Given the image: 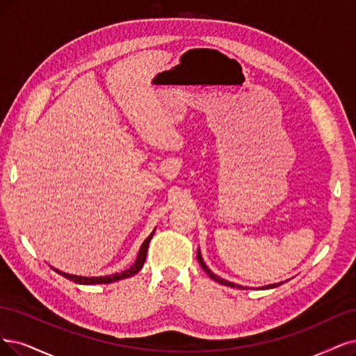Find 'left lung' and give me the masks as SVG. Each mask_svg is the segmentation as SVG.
<instances>
[{
    "label": "left lung",
    "instance_id": "1",
    "mask_svg": "<svg viewBox=\"0 0 356 356\" xmlns=\"http://www.w3.org/2000/svg\"><path fill=\"white\" fill-rule=\"evenodd\" d=\"M196 258H198V261H200V264H201V267L204 268V271L209 275V277H211L213 280H216L217 283H221V284H225V286H230V287H242V286H239V284H234V283H232V282H227V280H225V279H221V277H218V275H216L211 270H209L208 267H207V264L204 262V259H202V257H201V252L198 251V255H196ZM282 283H274V284H268V286H264L262 289H273V287H277V286H280Z\"/></svg>",
    "mask_w": 356,
    "mask_h": 356
}]
</instances>
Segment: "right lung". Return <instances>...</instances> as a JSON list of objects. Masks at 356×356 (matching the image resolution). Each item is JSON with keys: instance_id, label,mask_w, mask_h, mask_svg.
Listing matches in <instances>:
<instances>
[{"instance_id": "add662e5", "label": "right lung", "mask_w": 356, "mask_h": 356, "mask_svg": "<svg viewBox=\"0 0 356 356\" xmlns=\"http://www.w3.org/2000/svg\"><path fill=\"white\" fill-rule=\"evenodd\" d=\"M155 232V230H154ZM154 232L148 236L147 239H145V242L142 243L140 249H139V255L135 261V264L131 266L129 270H124L122 273H117V274H110V275H105V277H82V275H73V274H67V273H63L60 270H56L58 274H61L63 277L69 279L74 283H79V284H107V283H113V282H117V280H122V279H127V277H131V275H135L136 273L140 271V268L143 267V262L145 259H147V252H148V246H149V242L152 239L154 236Z\"/></svg>"}]
</instances>
